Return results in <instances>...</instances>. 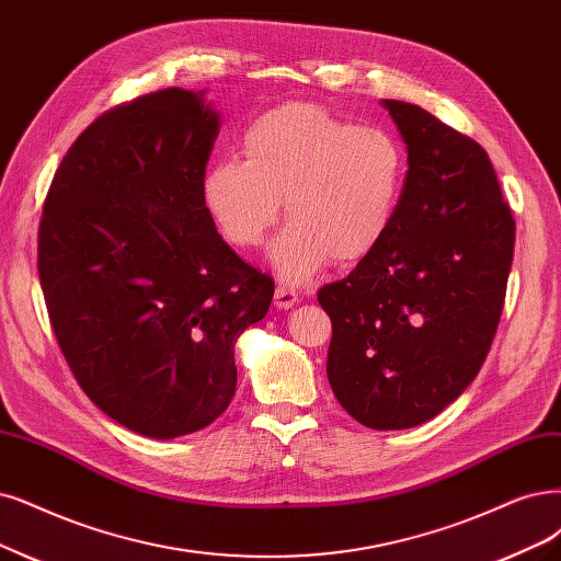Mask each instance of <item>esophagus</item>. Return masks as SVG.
Returning <instances> with one entry per match:
<instances>
[{
    "instance_id": "obj_1",
    "label": "esophagus",
    "mask_w": 561,
    "mask_h": 561,
    "mask_svg": "<svg viewBox=\"0 0 561 561\" xmlns=\"http://www.w3.org/2000/svg\"><path fill=\"white\" fill-rule=\"evenodd\" d=\"M298 302V291L294 286H286V284H279L277 291H275V305L279 309H291L294 305Z\"/></svg>"
}]
</instances>
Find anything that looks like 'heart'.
Returning <instances> with one entry per match:
<instances>
[{
    "label": "heart",
    "instance_id": "heart-1",
    "mask_svg": "<svg viewBox=\"0 0 561 561\" xmlns=\"http://www.w3.org/2000/svg\"><path fill=\"white\" fill-rule=\"evenodd\" d=\"M400 142L377 127H356L314 103H282L249 122L242 161L205 171L201 198L226 242L252 249L284 217L270 247L282 279L300 284L333 256L348 265L388 236L404 192Z\"/></svg>",
    "mask_w": 561,
    "mask_h": 561
}]
</instances>
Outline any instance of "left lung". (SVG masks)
Instances as JSON below:
<instances>
[{
	"label": "left lung",
	"instance_id": "obj_1",
	"mask_svg": "<svg viewBox=\"0 0 561 561\" xmlns=\"http://www.w3.org/2000/svg\"><path fill=\"white\" fill-rule=\"evenodd\" d=\"M409 171L388 236L319 288L328 381L371 430L416 427L479 375L504 309L515 221L488 152L413 103L383 99Z\"/></svg>",
	"mask_w": 561,
	"mask_h": 561
}]
</instances>
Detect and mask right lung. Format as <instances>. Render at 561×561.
<instances>
[{"label":"right lung","mask_w":561,"mask_h":561,"mask_svg":"<svg viewBox=\"0 0 561 561\" xmlns=\"http://www.w3.org/2000/svg\"><path fill=\"white\" fill-rule=\"evenodd\" d=\"M203 96L169 88L94 119L61 159L38 226V279L76 381L152 439L221 416L236 342L275 294L203 205L219 134Z\"/></svg>","instance_id":"add662e5"}]
</instances>
